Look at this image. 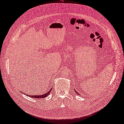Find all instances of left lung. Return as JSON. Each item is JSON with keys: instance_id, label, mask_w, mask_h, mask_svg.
Segmentation results:
<instances>
[{"instance_id": "left-lung-1", "label": "left lung", "mask_w": 124, "mask_h": 124, "mask_svg": "<svg viewBox=\"0 0 124 124\" xmlns=\"http://www.w3.org/2000/svg\"><path fill=\"white\" fill-rule=\"evenodd\" d=\"M75 92L77 93L78 94V95H79V94H78V92H77V91H75Z\"/></svg>"}]
</instances>
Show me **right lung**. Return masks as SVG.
<instances>
[{
    "label": "right lung",
    "mask_w": 124,
    "mask_h": 124,
    "mask_svg": "<svg viewBox=\"0 0 124 124\" xmlns=\"http://www.w3.org/2000/svg\"><path fill=\"white\" fill-rule=\"evenodd\" d=\"M52 90V88H51L50 90L47 92V93H46V94H44L43 95H28L27 94H26L27 96H29V97H32V98H44V97H46L47 95H49L50 93L51 92V91ZM24 94H26L24 93Z\"/></svg>",
    "instance_id": "1"
}]
</instances>
